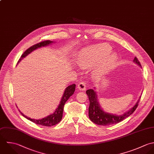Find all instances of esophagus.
<instances>
[{
	"mask_svg": "<svg viewBox=\"0 0 154 154\" xmlns=\"http://www.w3.org/2000/svg\"><path fill=\"white\" fill-rule=\"evenodd\" d=\"M77 89L82 91H85L86 89V86L85 82H80L77 85Z\"/></svg>",
	"mask_w": 154,
	"mask_h": 154,
	"instance_id": "1",
	"label": "esophagus"
}]
</instances>
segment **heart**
Wrapping results in <instances>:
<instances>
[{
  "instance_id": "obj_1",
  "label": "heart",
  "mask_w": 154,
  "mask_h": 154,
  "mask_svg": "<svg viewBox=\"0 0 154 154\" xmlns=\"http://www.w3.org/2000/svg\"><path fill=\"white\" fill-rule=\"evenodd\" d=\"M111 51L112 48L108 44L87 47L82 49L79 54L77 63L83 68L96 65L94 75L99 78L110 71L117 61V55L115 53H111Z\"/></svg>"
}]
</instances>
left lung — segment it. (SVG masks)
I'll return each mask as SVG.
<instances>
[{
	"label": "left lung",
	"instance_id": "8db88e82",
	"mask_svg": "<svg viewBox=\"0 0 154 154\" xmlns=\"http://www.w3.org/2000/svg\"><path fill=\"white\" fill-rule=\"evenodd\" d=\"M133 62L142 67L140 62L138 61L136 57L134 58ZM86 93L90 101V105L89 107V117L92 122L100 125H108L120 123L125 119L129 117L137 108L141 97L140 96V98L136 103L130 110L121 116H117L116 114L106 112L101 108L97 100L95 88L94 89L88 90L86 91Z\"/></svg>",
	"mask_w": 154,
	"mask_h": 154
}]
</instances>
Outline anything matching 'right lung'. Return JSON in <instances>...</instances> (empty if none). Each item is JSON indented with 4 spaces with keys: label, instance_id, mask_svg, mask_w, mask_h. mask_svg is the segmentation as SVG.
Wrapping results in <instances>:
<instances>
[{
    "label": "right lung",
    "instance_id": "add662e5",
    "mask_svg": "<svg viewBox=\"0 0 154 154\" xmlns=\"http://www.w3.org/2000/svg\"><path fill=\"white\" fill-rule=\"evenodd\" d=\"M52 43H54V42H52V41L45 40V41L41 42L38 43H37V44L32 46L23 53V54L21 55L20 59L18 62V63L21 61L24 58L27 57L29 54H30L31 52L34 51V50L37 49V48H41L42 46L43 47V46H48ZM75 84H73V85H71L68 86L65 89V90L63 92L61 100L60 103V105H58L57 109L55 111V112L52 114H51L45 118H43L42 119H39V120L31 119L30 117H28L26 116L25 115H24L21 112H20H20L22 114V116H24L25 118H26L27 119L30 120L32 122L35 123L37 124H39V125H44V126H48V127L54 125L61 122L62 118V114H63L64 105H65V102L67 101V100L69 98V97L74 94V91H75Z\"/></svg>",
    "mask_w": 154,
    "mask_h": 154
}]
</instances>
